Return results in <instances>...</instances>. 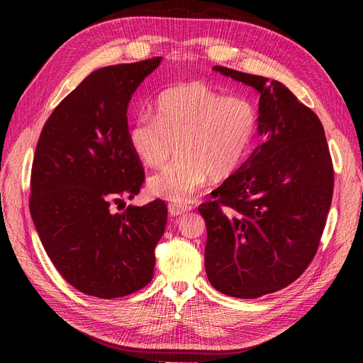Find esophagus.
<instances>
[{
  "mask_svg": "<svg viewBox=\"0 0 363 363\" xmlns=\"http://www.w3.org/2000/svg\"><path fill=\"white\" fill-rule=\"evenodd\" d=\"M191 206L188 204H183V203H175V201H171L168 203V212L171 216H177V215H182L184 212L191 211Z\"/></svg>",
  "mask_w": 363,
  "mask_h": 363,
  "instance_id": "1",
  "label": "esophagus"
}]
</instances>
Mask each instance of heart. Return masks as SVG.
Segmentation results:
<instances>
[{
	"label": "heart",
	"instance_id": "heart-1",
	"mask_svg": "<svg viewBox=\"0 0 363 363\" xmlns=\"http://www.w3.org/2000/svg\"><path fill=\"white\" fill-rule=\"evenodd\" d=\"M257 130V107L248 98L186 83L162 91L155 101V118L136 116L127 139L148 168H162L177 147V159L152 175L148 188L162 199L183 203L208 175L223 180L235 174L255 145Z\"/></svg>",
	"mask_w": 363,
	"mask_h": 363
}]
</instances>
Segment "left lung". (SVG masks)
<instances>
[{
	"mask_svg": "<svg viewBox=\"0 0 363 363\" xmlns=\"http://www.w3.org/2000/svg\"><path fill=\"white\" fill-rule=\"evenodd\" d=\"M213 69L260 94L257 133L265 142L199 207L208 281L251 300L286 288L315 257L332 204L333 163L320 118L286 86Z\"/></svg>",
	"mask_w": 363,
	"mask_h": 363,
	"instance_id": "left-lung-1",
	"label": "left lung"
}]
</instances>
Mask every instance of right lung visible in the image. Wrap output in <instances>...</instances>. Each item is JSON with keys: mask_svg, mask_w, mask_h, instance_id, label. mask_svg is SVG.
Listing matches in <instances>:
<instances>
[{"mask_svg": "<svg viewBox=\"0 0 363 363\" xmlns=\"http://www.w3.org/2000/svg\"><path fill=\"white\" fill-rule=\"evenodd\" d=\"M162 57L94 71L54 108L31 167L30 213L60 276L86 295L112 300L151 281L167 225L162 200L128 206L145 180L127 139V107Z\"/></svg>", "mask_w": 363, "mask_h": 363, "instance_id": "obj_1", "label": "right lung"}]
</instances>
